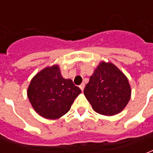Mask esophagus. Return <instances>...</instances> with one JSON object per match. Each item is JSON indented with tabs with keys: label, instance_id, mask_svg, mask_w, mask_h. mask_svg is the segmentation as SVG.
I'll list each match as a JSON object with an SVG mask.
<instances>
[{
	"label": "esophagus",
	"instance_id": "obj_1",
	"mask_svg": "<svg viewBox=\"0 0 153 153\" xmlns=\"http://www.w3.org/2000/svg\"><path fill=\"white\" fill-rule=\"evenodd\" d=\"M84 86H85V84H84V83H82V84H80L79 85L80 89L82 90V91H83V89H84Z\"/></svg>",
	"mask_w": 153,
	"mask_h": 153
}]
</instances>
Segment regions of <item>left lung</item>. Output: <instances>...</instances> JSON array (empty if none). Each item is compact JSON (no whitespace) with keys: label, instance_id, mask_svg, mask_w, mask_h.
<instances>
[{"label":"left lung","instance_id":"left-lung-1","mask_svg":"<svg viewBox=\"0 0 153 153\" xmlns=\"http://www.w3.org/2000/svg\"><path fill=\"white\" fill-rule=\"evenodd\" d=\"M83 93L96 112L114 115L128 104L131 89L127 78L117 67L102 62L90 77Z\"/></svg>","mask_w":153,"mask_h":153}]
</instances>
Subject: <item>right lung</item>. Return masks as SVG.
Masks as SVG:
<instances>
[{
	"mask_svg": "<svg viewBox=\"0 0 153 153\" xmlns=\"http://www.w3.org/2000/svg\"><path fill=\"white\" fill-rule=\"evenodd\" d=\"M80 93V88L72 80L61 76L57 65L40 71L28 88V99L36 112L52 120L66 114Z\"/></svg>",
	"mask_w": 153,
	"mask_h": 153,
	"instance_id": "obj_1",
	"label": "right lung"
}]
</instances>
